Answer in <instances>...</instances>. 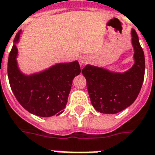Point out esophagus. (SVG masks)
I'll return each instance as SVG.
<instances>
[{"label":"esophagus","mask_w":155,"mask_h":155,"mask_svg":"<svg viewBox=\"0 0 155 155\" xmlns=\"http://www.w3.org/2000/svg\"><path fill=\"white\" fill-rule=\"evenodd\" d=\"M89 61V59H88L86 56H81V57L79 58V63L81 64V66H83L84 64H85Z\"/></svg>","instance_id":"34e87169"}]
</instances>
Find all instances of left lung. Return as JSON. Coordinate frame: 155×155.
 I'll list each match as a JSON object with an SVG mask.
<instances>
[{
	"instance_id": "8db88e82",
	"label": "left lung",
	"mask_w": 155,
	"mask_h": 155,
	"mask_svg": "<svg viewBox=\"0 0 155 155\" xmlns=\"http://www.w3.org/2000/svg\"><path fill=\"white\" fill-rule=\"evenodd\" d=\"M131 45L134 64L124 72L86 64L82 74L87 83L93 107L102 114H117L133 104L138 97L144 77L145 61L136 31L132 29Z\"/></svg>"
}]
</instances>
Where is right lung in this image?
<instances>
[{"label":"right lung","mask_w":155,"mask_h":155,"mask_svg":"<svg viewBox=\"0 0 155 155\" xmlns=\"http://www.w3.org/2000/svg\"><path fill=\"white\" fill-rule=\"evenodd\" d=\"M21 31L16 34L8 59V78L13 94L21 106L40 117L59 115L64 112L72 81L81 74L78 61L57 63L43 71L25 74L17 61Z\"/></svg>","instance_id":"add662e5"}]
</instances>
